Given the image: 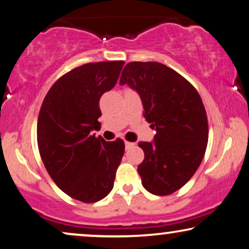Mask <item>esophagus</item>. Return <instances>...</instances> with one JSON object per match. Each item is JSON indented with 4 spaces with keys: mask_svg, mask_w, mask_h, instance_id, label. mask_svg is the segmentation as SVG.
<instances>
[{
    "mask_svg": "<svg viewBox=\"0 0 249 249\" xmlns=\"http://www.w3.org/2000/svg\"><path fill=\"white\" fill-rule=\"evenodd\" d=\"M124 146H125V149L130 148L131 146H134V142H124Z\"/></svg>",
    "mask_w": 249,
    "mask_h": 249,
    "instance_id": "34e87169",
    "label": "esophagus"
}]
</instances>
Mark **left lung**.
I'll return each instance as SVG.
<instances>
[{"label": "left lung", "instance_id": "obj_1", "mask_svg": "<svg viewBox=\"0 0 249 249\" xmlns=\"http://www.w3.org/2000/svg\"><path fill=\"white\" fill-rule=\"evenodd\" d=\"M120 85L137 91L144 118L155 129L152 142H139L145 159L138 165L144 188L165 196L189 181L205 154L209 124L202 98L193 85L159 62H130Z\"/></svg>", "mask_w": 249, "mask_h": 249}]
</instances>
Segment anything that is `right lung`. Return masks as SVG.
<instances>
[{
  "instance_id": "right-lung-1",
  "label": "right lung",
  "mask_w": 249,
  "mask_h": 249,
  "mask_svg": "<svg viewBox=\"0 0 249 249\" xmlns=\"http://www.w3.org/2000/svg\"><path fill=\"white\" fill-rule=\"evenodd\" d=\"M124 64L87 63L69 71L50 88L40 107V158L57 187L80 202L95 203L110 194L124 156V141L91 135L100 124V98L115 86Z\"/></svg>"
}]
</instances>
